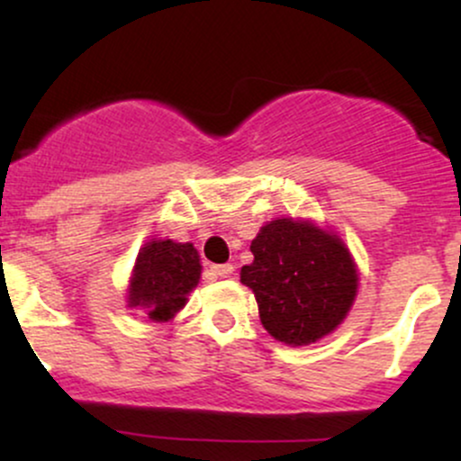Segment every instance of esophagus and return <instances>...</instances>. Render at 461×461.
<instances>
[{"label": "esophagus", "instance_id": "1", "mask_svg": "<svg viewBox=\"0 0 461 461\" xmlns=\"http://www.w3.org/2000/svg\"><path fill=\"white\" fill-rule=\"evenodd\" d=\"M210 271H212L216 277H231V275H234V267H231V264H212Z\"/></svg>", "mask_w": 461, "mask_h": 461}]
</instances>
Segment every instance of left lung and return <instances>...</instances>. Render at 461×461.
Returning a JSON list of instances; mask_svg holds the SVG:
<instances>
[{
    "instance_id": "obj_1",
    "label": "left lung",
    "mask_w": 461,
    "mask_h": 461,
    "mask_svg": "<svg viewBox=\"0 0 461 461\" xmlns=\"http://www.w3.org/2000/svg\"><path fill=\"white\" fill-rule=\"evenodd\" d=\"M253 262L240 282L256 294L260 321L275 340L303 347L345 321L357 293L351 253L310 221L275 219L251 240Z\"/></svg>"
}]
</instances>
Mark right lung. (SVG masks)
Masks as SVG:
<instances>
[{
	"mask_svg": "<svg viewBox=\"0 0 461 461\" xmlns=\"http://www.w3.org/2000/svg\"><path fill=\"white\" fill-rule=\"evenodd\" d=\"M199 277V253L190 242L151 240L136 258L128 305L145 310L153 322H167L186 305Z\"/></svg>",
	"mask_w": 461,
	"mask_h": 461,
	"instance_id": "obj_1",
	"label": "right lung"
}]
</instances>
